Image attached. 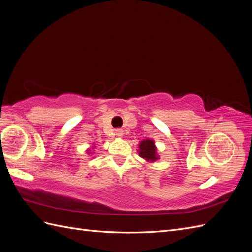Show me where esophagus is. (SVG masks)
<instances>
[{
	"mask_svg": "<svg viewBox=\"0 0 252 252\" xmlns=\"http://www.w3.org/2000/svg\"><path fill=\"white\" fill-rule=\"evenodd\" d=\"M116 134H117L118 138H122V136H123V134H124V131L122 130V129H117Z\"/></svg>",
	"mask_w": 252,
	"mask_h": 252,
	"instance_id": "1",
	"label": "esophagus"
}]
</instances>
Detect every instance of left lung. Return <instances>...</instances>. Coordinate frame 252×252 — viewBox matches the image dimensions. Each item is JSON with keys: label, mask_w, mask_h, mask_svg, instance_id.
<instances>
[{"label": "left lung", "mask_w": 252, "mask_h": 252, "mask_svg": "<svg viewBox=\"0 0 252 252\" xmlns=\"http://www.w3.org/2000/svg\"><path fill=\"white\" fill-rule=\"evenodd\" d=\"M139 156L147 163H155L159 158L156 142L152 139H144L139 144Z\"/></svg>", "instance_id": "1"}]
</instances>
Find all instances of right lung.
I'll list each match as a JSON object with an SVG mask.
<instances>
[{"instance_id": "add662e5", "label": "right lung", "mask_w": 252, "mask_h": 252, "mask_svg": "<svg viewBox=\"0 0 252 252\" xmlns=\"http://www.w3.org/2000/svg\"><path fill=\"white\" fill-rule=\"evenodd\" d=\"M94 146H91L90 148H88L86 151H87V154L88 155H90V154H93V151H91V149H94Z\"/></svg>"}]
</instances>
